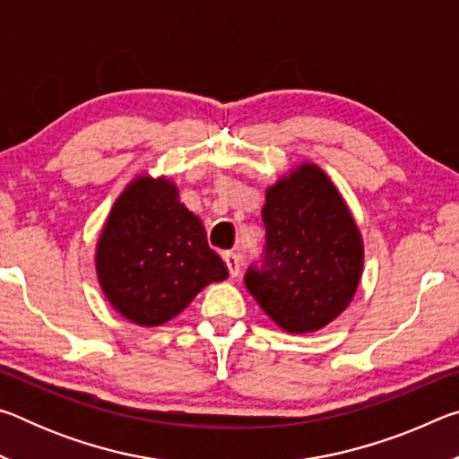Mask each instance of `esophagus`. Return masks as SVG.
Returning <instances> with one entry per match:
<instances>
[{"mask_svg":"<svg viewBox=\"0 0 459 459\" xmlns=\"http://www.w3.org/2000/svg\"><path fill=\"white\" fill-rule=\"evenodd\" d=\"M224 263H227L230 277H237L240 273V259L237 253H230V251L224 253Z\"/></svg>","mask_w":459,"mask_h":459,"instance_id":"obj_1","label":"esophagus"}]
</instances>
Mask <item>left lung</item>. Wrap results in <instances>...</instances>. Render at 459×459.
Segmentation results:
<instances>
[{
  "label": "left lung",
  "mask_w": 459,
  "mask_h": 459,
  "mask_svg": "<svg viewBox=\"0 0 459 459\" xmlns=\"http://www.w3.org/2000/svg\"><path fill=\"white\" fill-rule=\"evenodd\" d=\"M263 222V265L245 275L263 312L290 333L336 320L359 290L364 263L360 230L336 186L304 161L269 186Z\"/></svg>",
  "instance_id": "1"
}]
</instances>
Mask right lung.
Listing matches in <instances>:
<instances>
[{
    "label": "right lung",
    "mask_w": 459,
    "mask_h": 459,
    "mask_svg": "<svg viewBox=\"0 0 459 459\" xmlns=\"http://www.w3.org/2000/svg\"><path fill=\"white\" fill-rule=\"evenodd\" d=\"M97 277L117 312L137 325L172 320L229 269L196 214L166 176H137L115 200L95 253Z\"/></svg>",
    "instance_id": "1"
}]
</instances>
